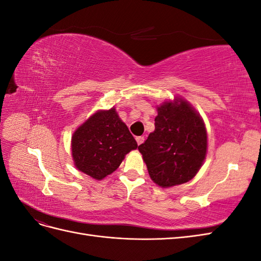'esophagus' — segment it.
<instances>
[{"instance_id":"esophagus-1","label":"esophagus","mask_w":261,"mask_h":261,"mask_svg":"<svg viewBox=\"0 0 261 261\" xmlns=\"http://www.w3.org/2000/svg\"><path fill=\"white\" fill-rule=\"evenodd\" d=\"M144 140H145V138L143 137V136H139V137H136V141H137V144L138 145H141L144 143Z\"/></svg>"}]
</instances>
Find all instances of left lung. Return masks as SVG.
I'll return each mask as SVG.
<instances>
[{
    "mask_svg": "<svg viewBox=\"0 0 261 261\" xmlns=\"http://www.w3.org/2000/svg\"><path fill=\"white\" fill-rule=\"evenodd\" d=\"M155 128L138 147L149 176L158 186L184 184L206 159L208 136L200 114L181 97L156 107Z\"/></svg>",
    "mask_w": 261,
    "mask_h": 261,
    "instance_id": "8db88e82",
    "label": "left lung"
}]
</instances>
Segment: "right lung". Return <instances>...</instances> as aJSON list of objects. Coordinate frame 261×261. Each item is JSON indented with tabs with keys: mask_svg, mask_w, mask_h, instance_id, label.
Segmentation results:
<instances>
[{
	"mask_svg": "<svg viewBox=\"0 0 261 261\" xmlns=\"http://www.w3.org/2000/svg\"><path fill=\"white\" fill-rule=\"evenodd\" d=\"M70 146L76 169L97 180L112 174L138 147L114 107L98 110L78 126Z\"/></svg>",
	"mask_w": 261,
	"mask_h": 261,
	"instance_id": "1",
	"label": "right lung"
}]
</instances>
